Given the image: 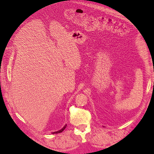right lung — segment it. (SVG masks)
<instances>
[{
  "mask_svg": "<svg viewBox=\"0 0 154 154\" xmlns=\"http://www.w3.org/2000/svg\"><path fill=\"white\" fill-rule=\"evenodd\" d=\"M66 125H67V124H65V126H64V127L62 129H61L60 130H59V131H55V132H53V133H52V134H57V133H60L63 132V130L66 128Z\"/></svg>",
  "mask_w": 154,
  "mask_h": 154,
  "instance_id": "right-lung-1",
  "label": "right lung"
}]
</instances>
